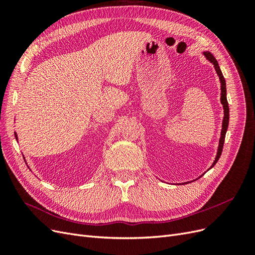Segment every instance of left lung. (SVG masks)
Wrapping results in <instances>:
<instances>
[{"instance_id":"8db88e82","label":"left lung","mask_w":255,"mask_h":255,"mask_svg":"<svg viewBox=\"0 0 255 255\" xmlns=\"http://www.w3.org/2000/svg\"><path fill=\"white\" fill-rule=\"evenodd\" d=\"M203 55L206 57V59L210 61L214 65V68L216 72H217V75L219 76V81H220V85H221V94H220V102L222 104L223 107V120H222V128H221V133H220V138H219V143H218V149H217V154H216V157L215 160L213 161L212 166L207 169V170H210L211 168H213L216 163H217L220 155H221V152H222V148H223V143H225V138H226V133L228 130V127H229V118H230V111H229V104H228V100H227V87H226V80L223 78L222 72L220 70V67L218 65V61L216 60V58L213 56V54L211 52H203ZM205 173V172H204ZM203 173V174H204ZM202 174V175H203ZM202 175H200L199 177H201ZM198 177V179H199ZM197 179V180H198ZM195 181V180H194ZM192 182V181H190ZM190 182H185L182 184H188Z\"/></svg>"}]
</instances>
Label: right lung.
Listing matches in <instances>:
<instances>
[{
  "mask_svg": "<svg viewBox=\"0 0 255 255\" xmlns=\"http://www.w3.org/2000/svg\"><path fill=\"white\" fill-rule=\"evenodd\" d=\"M14 137H16V139H17V141H18V135H17V133L16 132H14ZM23 157H24V156H23ZM25 158V157H24ZM29 168V167H28Z\"/></svg>",
  "mask_w": 255,
  "mask_h": 255,
  "instance_id": "obj_1",
  "label": "right lung"
}]
</instances>
